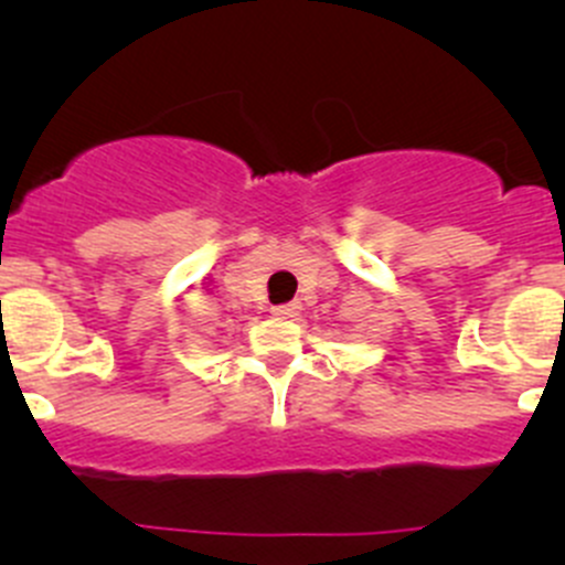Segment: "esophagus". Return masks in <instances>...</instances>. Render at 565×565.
Here are the masks:
<instances>
[{
	"instance_id": "34e87169",
	"label": "esophagus",
	"mask_w": 565,
	"mask_h": 565,
	"mask_svg": "<svg viewBox=\"0 0 565 565\" xmlns=\"http://www.w3.org/2000/svg\"><path fill=\"white\" fill-rule=\"evenodd\" d=\"M300 306L298 303H281V306H273V315H276L278 319H289L298 315Z\"/></svg>"
}]
</instances>
